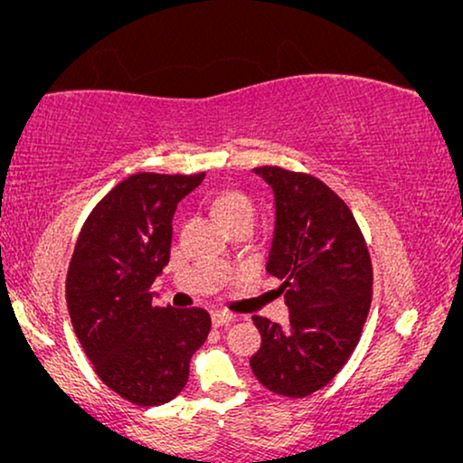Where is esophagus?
<instances>
[{
  "label": "esophagus",
  "instance_id": "1",
  "mask_svg": "<svg viewBox=\"0 0 463 463\" xmlns=\"http://www.w3.org/2000/svg\"><path fill=\"white\" fill-rule=\"evenodd\" d=\"M211 318H213V325L214 326H225L227 322H232L233 320V314L232 312H213L211 314Z\"/></svg>",
  "mask_w": 463,
  "mask_h": 463
}]
</instances>
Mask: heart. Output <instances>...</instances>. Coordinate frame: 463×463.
<instances>
[{
  "label": "heart",
  "instance_id": "obj_1",
  "mask_svg": "<svg viewBox=\"0 0 463 463\" xmlns=\"http://www.w3.org/2000/svg\"><path fill=\"white\" fill-rule=\"evenodd\" d=\"M211 206L217 217L223 221V225L233 227L236 223H242V221L255 219V204L252 200L240 189H221L213 195Z\"/></svg>",
  "mask_w": 463,
  "mask_h": 463
}]
</instances>
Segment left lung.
Masks as SVG:
<instances>
[{
    "label": "left lung",
    "instance_id": "obj_1",
    "mask_svg": "<svg viewBox=\"0 0 463 463\" xmlns=\"http://www.w3.org/2000/svg\"><path fill=\"white\" fill-rule=\"evenodd\" d=\"M274 189L276 227L268 271L280 278L288 326L252 316L261 347L250 369L274 394L325 388L356 350L373 299L364 236L344 200L307 173L259 166Z\"/></svg>",
    "mask_w": 463,
    "mask_h": 463
}]
</instances>
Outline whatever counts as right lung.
Returning <instances> with one entry per match:
<instances>
[{
    "instance_id": "add662e5",
    "label": "right lung",
    "mask_w": 463,
    "mask_h": 463,
    "mask_svg": "<svg viewBox=\"0 0 463 463\" xmlns=\"http://www.w3.org/2000/svg\"><path fill=\"white\" fill-rule=\"evenodd\" d=\"M202 179L130 175L88 214L69 263L75 337L100 382L138 407H157L185 388L189 360L211 333L206 309L151 306V284L170 259L176 204Z\"/></svg>"
}]
</instances>
